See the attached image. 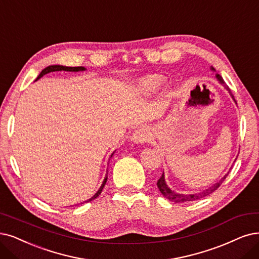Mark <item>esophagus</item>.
I'll list each match as a JSON object with an SVG mask.
<instances>
[{"label":"esophagus","instance_id":"obj_1","mask_svg":"<svg viewBox=\"0 0 259 259\" xmlns=\"http://www.w3.org/2000/svg\"><path fill=\"white\" fill-rule=\"evenodd\" d=\"M131 140L135 143H145L149 140V130L145 126L138 127L132 133Z\"/></svg>","mask_w":259,"mask_h":259}]
</instances>
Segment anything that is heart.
Masks as SVG:
<instances>
[{
    "label": "heart",
    "instance_id": "1",
    "mask_svg": "<svg viewBox=\"0 0 259 259\" xmlns=\"http://www.w3.org/2000/svg\"><path fill=\"white\" fill-rule=\"evenodd\" d=\"M163 83V78L160 75H150L141 81V88L146 92H151L159 89Z\"/></svg>",
    "mask_w": 259,
    "mask_h": 259
}]
</instances>
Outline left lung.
Instances as JSON below:
<instances>
[{"label":"left lung","mask_w":259,"mask_h":259,"mask_svg":"<svg viewBox=\"0 0 259 259\" xmlns=\"http://www.w3.org/2000/svg\"><path fill=\"white\" fill-rule=\"evenodd\" d=\"M211 69H212V70H214V68H211ZM217 78H218V80H219L220 82H221V83L225 86V89L228 91V93H229V94H231V96L233 97V99L235 100V98H234V95L232 94V92H231V90H229L228 86L225 84L224 80L222 79V76L220 75V74H217ZM227 175H228V174H227ZM227 175H225L221 180L218 181V183H217V184H214L213 186H211L210 188H208V189L204 190L203 192L196 193V194H179V193H175V192H173V191H171V190L166 186L163 174H162V176H161V177H160V179L158 180L157 186H158V188H159V190H160V192H161L162 194H163V196H165L167 199H169L170 202H175V203L190 202V200L199 199V198H202V197H204V196H207V195H209V194H211L212 192H214V191H215L220 186H221V185L223 184V181L225 180V178H226V176H227Z\"/></svg>","instance_id":"1"}]
</instances>
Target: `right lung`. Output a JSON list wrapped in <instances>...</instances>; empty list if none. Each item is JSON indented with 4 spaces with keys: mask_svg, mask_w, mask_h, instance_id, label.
Instances as JSON below:
<instances>
[{
    "mask_svg": "<svg viewBox=\"0 0 259 259\" xmlns=\"http://www.w3.org/2000/svg\"><path fill=\"white\" fill-rule=\"evenodd\" d=\"M61 70H65V71H80V70H85V68H84V67H82V66H80V67H66V66H61V65H53V66H49V67H47V68H45V69L39 73V75L37 76L36 80L40 79L42 75H45V74H47V73H49V72H52V71H61ZM111 157H112V156H111ZM107 180H108V174H107V176H105V178H104V180H103V183H102L100 189L98 190V192L96 193L92 198H90L89 200H86L85 203L91 202V200H93V199H95V198H97V197L101 194L102 190H103V187H104L105 183H107ZM81 204H82V203H81Z\"/></svg>",
    "mask_w": 259,
    "mask_h": 259,
    "instance_id": "add662e5",
    "label": "right lung"
}]
</instances>
